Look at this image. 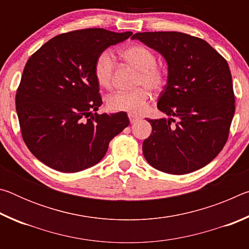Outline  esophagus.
Here are the masks:
<instances>
[{
  "mask_svg": "<svg viewBox=\"0 0 249 249\" xmlns=\"http://www.w3.org/2000/svg\"><path fill=\"white\" fill-rule=\"evenodd\" d=\"M128 119H129L130 123L133 124V123H135V122H136V121L140 120V117L136 116L135 114H132V113H129V114H128Z\"/></svg>",
  "mask_w": 249,
  "mask_h": 249,
  "instance_id": "esophagus-1",
  "label": "esophagus"
}]
</instances>
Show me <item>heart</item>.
Returning a JSON list of instances; mask_svg holds the SVG:
<instances>
[{"instance_id":"heart-1","label":"heart","mask_w":249,"mask_h":249,"mask_svg":"<svg viewBox=\"0 0 249 249\" xmlns=\"http://www.w3.org/2000/svg\"><path fill=\"white\" fill-rule=\"evenodd\" d=\"M121 56L129 66L138 70L136 86L144 85L133 91H119L107 98V104L111 111L141 113L150 99V91L159 92L167 83V71L158 65L153 50L141 44L129 45L121 50ZM93 73L96 82L104 89L113 84L114 60L109 53H101L95 59Z\"/></svg>"}]
</instances>
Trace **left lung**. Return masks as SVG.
Here are the masks:
<instances>
[{
  "instance_id": "8db88e82",
  "label": "left lung",
  "mask_w": 249,
  "mask_h": 249,
  "mask_svg": "<svg viewBox=\"0 0 249 249\" xmlns=\"http://www.w3.org/2000/svg\"><path fill=\"white\" fill-rule=\"evenodd\" d=\"M132 38L165 57L168 81L157 107L178 119L147 120L153 132L142 142L145 159L171 175L206 166L226 144L235 112L227 61L205 40L184 33L146 32Z\"/></svg>"
}]
</instances>
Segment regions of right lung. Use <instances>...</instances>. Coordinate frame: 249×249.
Returning <instances> with one entry per match:
<instances>
[{"instance_id":"obj_1","label":"right lung","mask_w":249,"mask_h":249,"mask_svg":"<svg viewBox=\"0 0 249 249\" xmlns=\"http://www.w3.org/2000/svg\"><path fill=\"white\" fill-rule=\"evenodd\" d=\"M132 32L79 29L54 36L28 59L15 95L22 137L35 157L61 172L94 166L129 124L125 112L98 114L102 104L95 59Z\"/></svg>"}]
</instances>
